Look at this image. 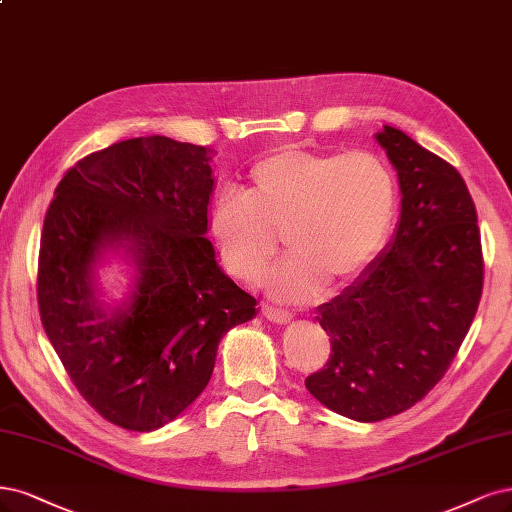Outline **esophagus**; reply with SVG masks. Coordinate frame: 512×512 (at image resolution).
I'll use <instances>...</instances> for the list:
<instances>
[{"label":"esophagus","mask_w":512,"mask_h":512,"mask_svg":"<svg viewBox=\"0 0 512 512\" xmlns=\"http://www.w3.org/2000/svg\"><path fill=\"white\" fill-rule=\"evenodd\" d=\"M262 315L267 317V320L273 322V324H288V322H292V315L288 311H281V309H275V307H269V305L262 307Z\"/></svg>","instance_id":"1"}]
</instances>
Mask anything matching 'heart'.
Here are the masks:
<instances>
[{
  "instance_id": "1",
  "label": "heart",
  "mask_w": 512,
  "mask_h": 512,
  "mask_svg": "<svg viewBox=\"0 0 512 512\" xmlns=\"http://www.w3.org/2000/svg\"><path fill=\"white\" fill-rule=\"evenodd\" d=\"M398 209L392 167L366 150H279L250 169L241 195L224 192L209 214L222 267L256 281L281 235L288 258L264 286L281 303H305L358 279L383 250Z\"/></svg>"
}]
</instances>
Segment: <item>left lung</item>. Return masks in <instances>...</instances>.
Masks as SVG:
<instances>
[{
    "label": "left lung",
    "instance_id": "obj_1",
    "mask_svg": "<svg viewBox=\"0 0 512 512\" xmlns=\"http://www.w3.org/2000/svg\"><path fill=\"white\" fill-rule=\"evenodd\" d=\"M398 171L392 241L317 307L332 354L305 379L324 407L362 424L411 409L443 379L483 292L477 209L455 167L400 129L375 135Z\"/></svg>",
    "mask_w": 512,
    "mask_h": 512
}]
</instances>
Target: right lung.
Segmentation results:
<instances>
[{
    "label": "right lung",
    "mask_w": 512,
    "mask_h": 512,
    "mask_svg": "<svg viewBox=\"0 0 512 512\" xmlns=\"http://www.w3.org/2000/svg\"><path fill=\"white\" fill-rule=\"evenodd\" d=\"M214 150L150 135L82 158L42 231L38 305L46 337L84 400L112 424L152 432L182 415L214 373L224 334L256 317L207 239ZM134 267L105 304L96 269Z\"/></svg>",
    "instance_id": "obj_1"
}]
</instances>
